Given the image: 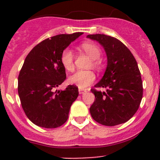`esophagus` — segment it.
Wrapping results in <instances>:
<instances>
[{"label": "esophagus", "mask_w": 160, "mask_h": 160, "mask_svg": "<svg viewBox=\"0 0 160 160\" xmlns=\"http://www.w3.org/2000/svg\"><path fill=\"white\" fill-rule=\"evenodd\" d=\"M78 92H79V94H85V93H87V90H82V89H79Z\"/></svg>", "instance_id": "obj_1"}]
</instances>
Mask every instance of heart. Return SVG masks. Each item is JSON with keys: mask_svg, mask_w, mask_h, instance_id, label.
Returning a JSON list of instances; mask_svg holds the SVG:
<instances>
[{"mask_svg": "<svg viewBox=\"0 0 160 160\" xmlns=\"http://www.w3.org/2000/svg\"><path fill=\"white\" fill-rule=\"evenodd\" d=\"M82 49L90 56L94 62V66H98L97 59L101 56V49L95 44L91 42H84L82 44ZM61 62L63 67L68 71H71L73 69V53L70 48H66L61 55ZM95 80V74L90 70H78L73 73L68 78V82L74 85L79 89L87 88L92 84Z\"/></svg>", "mask_w": 160, "mask_h": 160, "instance_id": "obj_1", "label": "heart"}]
</instances>
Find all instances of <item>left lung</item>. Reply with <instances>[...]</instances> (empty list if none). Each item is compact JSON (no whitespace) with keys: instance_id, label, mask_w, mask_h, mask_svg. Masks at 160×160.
<instances>
[{"instance_id":"left-lung-1","label":"left lung","mask_w":160,"mask_h":160,"mask_svg":"<svg viewBox=\"0 0 160 160\" xmlns=\"http://www.w3.org/2000/svg\"><path fill=\"white\" fill-rule=\"evenodd\" d=\"M105 49L107 66L103 77L91 92L95 100L90 112L96 122L104 126L124 123L138 111L142 98V82L138 64L131 52L117 38L105 34H90Z\"/></svg>"}]
</instances>
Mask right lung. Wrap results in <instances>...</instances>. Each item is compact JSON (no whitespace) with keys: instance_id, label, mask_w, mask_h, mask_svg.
I'll return each mask as SVG.
<instances>
[{"instance_id":"1","label":"right lung","mask_w":160,"mask_h":160,"mask_svg":"<svg viewBox=\"0 0 160 160\" xmlns=\"http://www.w3.org/2000/svg\"><path fill=\"white\" fill-rule=\"evenodd\" d=\"M82 32L59 34L37 45L25 58L18 76V94L22 108L32 123L45 128H58L66 122L78 87L70 85L58 94L53 90L66 78L61 55Z\"/></svg>"}]
</instances>
